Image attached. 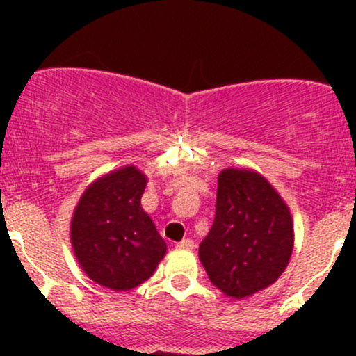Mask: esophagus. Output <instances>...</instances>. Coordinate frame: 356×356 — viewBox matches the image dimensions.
<instances>
[{
	"instance_id": "34e87169",
	"label": "esophagus",
	"mask_w": 356,
	"mask_h": 356,
	"mask_svg": "<svg viewBox=\"0 0 356 356\" xmlns=\"http://www.w3.org/2000/svg\"><path fill=\"white\" fill-rule=\"evenodd\" d=\"M179 250H193L195 248V241L193 239H182V241L177 243Z\"/></svg>"
}]
</instances>
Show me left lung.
<instances>
[{
    "instance_id": "8db88e82",
    "label": "left lung",
    "mask_w": 356,
    "mask_h": 356,
    "mask_svg": "<svg viewBox=\"0 0 356 356\" xmlns=\"http://www.w3.org/2000/svg\"><path fill=\"white\" fill-rule=\"evenodd\" d=\"M293 241L291 213L277 191L257 172L222 170L213 225L200 245L211 284L238 300L265 289L288 267Z\"/></svg>"
}]
</instances>
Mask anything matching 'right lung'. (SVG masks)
Returning a JSON list of instances; mask_svg holds the SVG:
<instances>
[{"mask_svg": "<svg viewBox=\"0 0 356 356\" xmlns=\"http://www.w3.org/2000/svg\"><path fill=\"white\" fill-rule=\"evenodd\" d=\"M146 177L125 167L92 182L74 211L70 239L82 270L113 291L149 279L167 245L141 208Z\"/></svg>", "mask_w": 356, "mask_h": 356, "instance_id": "right-lung-1", "label": "right lung"}]
</instances>
